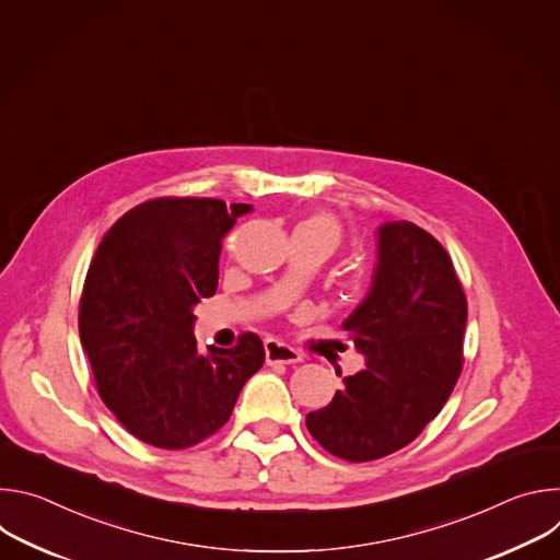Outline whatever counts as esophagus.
Listing matches in <instances>:
<instances>
[{"label":"esophagus","instance_id":"obj_1","mask_svg":"<svg viewBox=\"0 0 560 560\" xmlns=\"http://www.w3.org/2000/svg\"><path fill=\"white\" fill-rule=\"evenodd\" d=\"M266 348V361L268 365H275V363H283V365H292V363H299L303 357L301 352H296L294 348H290L288 343H281L277 339H268L264 343Z\"/></svg>","mask_w":560,"mask_h":560}]
</instances>
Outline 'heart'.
<instances>
[{"label":"heart","instance_id":"heart-1","mask_svg":"<svg viewBox=\"0 0 560 560\" xmlns=\"http://www.w3.org/2000/svg\"><path fill=\"white\" fill-rule=\"evenodd\" d=\"M296 228L310 230L312 234L322 236L324 242L330 244L332 250H335V248L339 246V242H341V225H339V221H337L335 217H330V214H314V217L301 221Z\"/></svg>","mask_w":560,"mask_h":560}]
</instances>
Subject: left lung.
Segmentation results:
<instances>
[{
    "label": "left lung",
    "mask_w": 560,
    "mask_h": 560,
    "mask_svg": "<svg viewBox=\"0 0 560 560\" xmlns=\"http://www.w3.org/2000/svg\"><path fill=\"white\" fill-rule=\"evenodd\" d=\"M465 324V292L445 248L410 221L378 225L370 292L343 322L365 370L305 417L310 434L350 463L412 443L458 381Z\"/></svg>",
    "instance_id": "8db88e82"
}]
</instances>
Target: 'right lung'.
Instances as JSON below:
<instances>
[{
    "label": "right lung",
    "mask_w": 560,
    "mask_h": 560,
    "mask_svg": "<svg viewBox=\"0 0 560 560\" xmlns=\"http://www.w3.org/2000/svg\"><path fill=\"white\" fill-rule=\"evenodd\" d=\"M248 203L162 197L102 238L79 301V337L102 401L139 441L184 450L228 423L266 350L255 332L197 350L192 307L212 296L221 238Z\"/></svg>",
    "instance_id": "right-lung-1"
}]
</instances>
